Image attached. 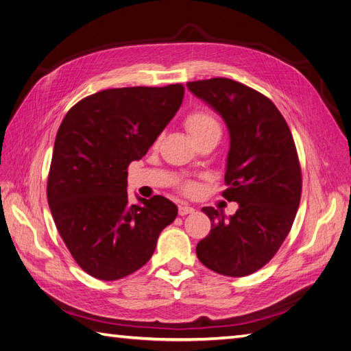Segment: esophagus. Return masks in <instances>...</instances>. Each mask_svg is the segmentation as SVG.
<instances>
[{"label":"esophagus","instance_id":"esophagus-1","mask_svg":"<svg viewBox=\"0 0 351 351\" xmlns=\"http://www.w3.org/2000/svg\"><path fill=\"white\" fill-rule=\"evenodd\" d=\"M193 212H195V208L189 206V205H180V206H178V215H180V217L193 214Z\"/></svg>","mask_w":351,"mask_h":351}]
</instances>
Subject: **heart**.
<instances>
[{
    "mask_svg": "<svg viewBox=\"0 0 351 351\" xmlns=\"http://www.w3.org/2000/svg\"><path fill=\"white\" fill-rule=\"evenodd\" d=\"M184 127L190 136L197 142L202 137H205L214 132H219V121L215 114L209 110H195L189 112L184 119ZM180 190L187 196H192L197 192V184L195 182H186L180 183Z\"/></svg>",
    "mask_w": 351,
    "mask_h": 351,
    "instance_id": "heart-1",
    "label": "heart"
}]
</instances>
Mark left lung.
I'll list each match as a JSON object with an SVG mask.
<instances>
[{"instance_id": "8db88e82", "label": "left lung", "mask_w": 351, "mask_h": 351, "mask_svg": "<svg viewBox=\"0 0 351 351\" xmlns=\"http://www.w3.org/2000/svg\"><path fill=\"white\" fill-rule=\"evenodd\" d=\"M187 88L228 125L222 196L239 204L230 218L215 208H202L210 231L197 243L196 254L214 272L246 277L275 256L299 209L302 168L293 134L275 104L240 82L214 77L189 82Z\"/></svg>"}]
</instances>
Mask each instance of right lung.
<instances>
[{"instance_id": "add662e5", "label": "right lung", "mask_w": 351, "mask_h": 351, "mask_svg": "<svg viewBox=\"0 0 351 351\" xmlns=\"http://www.w3.org/2000/svg\"><path fill=\"white\" fill-rule=\"evenodd\" d=\"M182 83L115 88L83 98L57 132L47 183L52 218L79 267L102 281L133 274L151 259L177 217L164 196H127V168L142 159L183 102Z\"/></svg>"}]
</instances>
